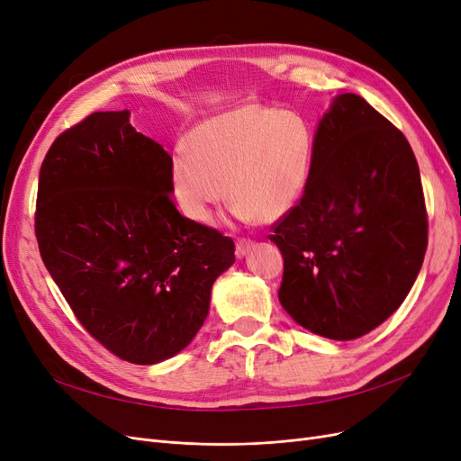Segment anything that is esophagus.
Masks as SVG:
<instances>
[{"label":"esophagus","mask_w":461,"mask_h":461,"mask_svg":"<svg viewBox=\"0 0 461 461\" xmlns=\"http://www.w3.org/2000/svg\"><path fill=\"white\" fill-rule=\"evenodd\" d=\"M253 246H256V242H253V240H246V238H240V240L236 242V249H234L236 258L242 259L244 256H248V253L253 249Z\"/></svg>","instance_id":"34e87169"}]
</instances>
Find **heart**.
Segmentation results:
<instances>
[{"label": "heart", "instance_id": "b5f03b06", "mask_svg": "<svg viewBox=\"0 0 461 461\" xmlns=\"http://www.w3.org/2000/svg\"><path fill=\"white\" fill-rule=\"evenodd\" d=\"M316 140L294 110L244 103L198 123L171 150L169 186L179 212L208 225L230 194L242 221L275 223L303 198ZM230 190H226V186Z\"/></svg>", "mask_w": 461, "mask_h": 461}]
</instances>
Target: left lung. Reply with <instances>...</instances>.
Instances as JSON below:
<instances>
[{"label": "left lung", "mask_w": 461, "mask_h": 461, "mask_svg": "<svg viewBox=\"0 0 461 461\" xmlns=\"http://www.w3.org/2000/svg\"><path fill=\"white\" fill-rule=\"evenodd\" d=\"M303 198L268 236L284 258L278 299L328 339L372 331L402 305L427 249L420 167L406 137L355 93L316 128Z\"/></svg>", "instance_id": "8db88e82"}]
</instances>
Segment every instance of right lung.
I'll use <instances>...</instances> for the list:
<instances>
[{"label":"right lung","mask_w":461,"mask_h":461,"mask_svg":"<svg viewBox=\"0 0 461 461\" xmlns=\"http://www.w3.org/2000/svg\"><path fill=\"white\" fill-rule=\"evenodd\" d=\"M169 160L120 110L60 133L40 169L47 271L91 336L133 364L183 351L210 312L215 278L234 263L232 238L177 212Z\"/></svg>","instance_id":"right-lung-1"}]
</instances>
